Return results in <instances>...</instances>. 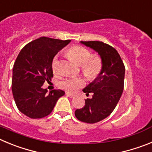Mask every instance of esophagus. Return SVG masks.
<instances>
[{
  "label": "esophagus",
  "instance_id": "34e87169",
  "mask_svg": "<svg viewBox=\"0 0 152 152\" xmlns=\"http://www.w3.org/2000/svg\"><path fill=\"white\" fill-rule=\"evenodd\" d=\"M66 95L68 96H69V97H71V98H73V97H75V94H72V93H68V92L66 93Z\"/></svg>",
  "mask_w": 152,
  "mask_h": 152
}]
</instances>
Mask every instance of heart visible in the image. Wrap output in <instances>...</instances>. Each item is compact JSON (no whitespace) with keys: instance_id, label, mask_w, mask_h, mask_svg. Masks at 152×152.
Here are the masks:
<instances>
[{"instance_id":"obj_1","label":"heart","mask_w":152,"mask_h":152,"mask_svg":"<svg viewBox=\"0 0 152 152\" xmlns=\"http://www.w3.org/2000/svg\"><path fill=\"white\" fill-rule=\"evenodd\" d=\"M67 56L70 59L76 64L80 65V70L88 80H94L100 75L103 68V61L98 55H91V52L87 48L80 45L71 47L67 52ZM52 71L58 75V61L57 57H55L52 62ZM85 85V80L81 77H71L64 79L60 84L62 89L68 92H75L79 88Z\"/></svg>"}]
</instances>
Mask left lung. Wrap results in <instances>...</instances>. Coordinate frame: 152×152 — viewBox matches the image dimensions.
I'll list each match as a JSON object with an SVG mask.
<instances>
[{"mask_svg": "<svg viewBox=\"0 0 152 152\" xmlns=\"http://www.w3.org/2000/svg\"><path fill=\"white\" fill-rule=\"evenodd\" d=\"M81 43L98 52L103 61L100 75L83 91L93 96L85 100V106L77 109L75 115L78 120L96 123L111 114L117 105L124 88L125 65L117 51L100 41H81Z\"/></svg>", "mask_w": 152, "mask_h": 152, "instance_id": "8db88e82", "label": "left lung"}]
</instances>
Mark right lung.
<instances>
[{
    "label": "right lung",
    "instance_id": "right-lung-1",
    "mask_svg": "<svg viewBox=\"0 0 152 152\" xmlns=\"http://www.w3.org/2000/svg\"><path fill=\"white\" fill-rule=\"evenodd\" d=\"M70 42L43 36L26 44L19 53L13 68L12 93L18 110L28 117L49 115L64 94L61 90L47 93L42 85L53 77V58Z\"/></svg>",
    "mask_w": 152,
    "mask_h": 152
}]
</instances>
